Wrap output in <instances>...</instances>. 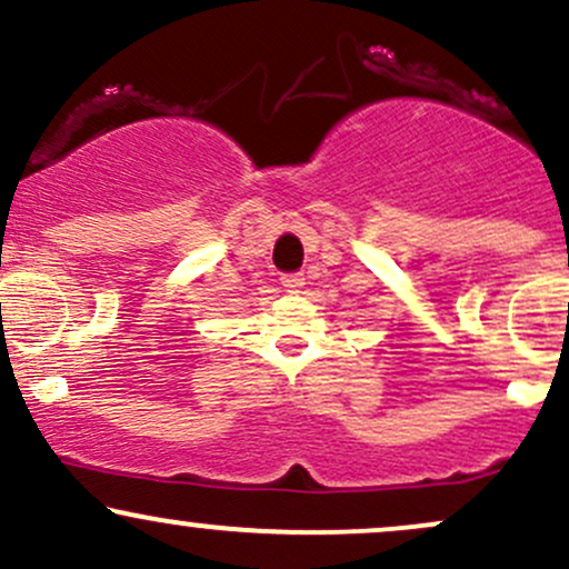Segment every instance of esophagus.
Wrapping results in <instances>:
<instances>
[{
    "label": "esophagus",
    "instance_id": "34e87169",
    "mask_svg": "<svg viewBox=\"0 0 569 569\" xmlns=\"http://www.w3.org/2000/svg\"><path fill=\"white\" fill-rule=\"evenodd\" d=\"M280 283H283L286 291L299 293V291H302V286H305V276H302V272H289V276L280 278Z\"/></svg>",
    "mask_w": 569,
    "mask_h": 569
}]
</instances>
